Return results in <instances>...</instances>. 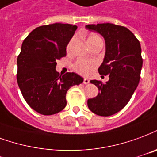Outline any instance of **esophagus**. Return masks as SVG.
Segmentation results:
<instances>
[{"label": "esophagus", "instance_id": "obj_1", "mask_svg": "<svg viewBox=\"0 0 157 157\" xmlns=\"http://www.w3.org/2000/svg\"><path fill=\"white\" fill-rule=\"evenodd\" d=\"M83 83H84V84H86V85L89 84V83H90V80H88L87 78H85L84 81H83Z\"/></svg>", "mask_w": 157, "mask_h": 157}]
</instances>
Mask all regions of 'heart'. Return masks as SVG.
<instances>
[{
	"label": "heart",
	"instance_id": "obj_1",
	"mask_svg": "<svg viewBox=\"0 0 157 157\" xmlns=\"http://www.w3.org/2000/svg\"><path fill=\"white\" fill-rule=\"evenodd\" d=\"M100 37L97 36V35L91 34L87 38V42H90L91 40H96V39H99ZM73 40L74 39H71V41L68 44L67 46V51H70L71 49V46L72 45ZM96 62L94 61H90V60H82V59H80L78 61H76L73 66V68L75 70V71L79 74H81L82 75H90L91 72L93 71V70L96 68Z\"/></svg>",
	"mask_w": 157,
	"mask_h": 157
}]
</instances>
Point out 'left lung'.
<instances>
[{"label":"left lung","instance_id":"1","mask_svg":"<svg viewBox=\"0 0 157 157\" xmlns=\"http://www.w3.org/2000/svg\"><path fill=\"white\" fill-rule=\"evenodd\" d=\"M104 37L105 54L98 71L109 75V81L91 80L99 90L98 95L88 99L90 111L101 117H109L122 110L137 87L142 67L141 48L139 40L125 26L111 23L87 25Z\"/></svg>","mask_w":157,"mask_h":157}]
</instances>
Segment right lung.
<instances>
[{"label": "right lung", "instance_id": "right-lung-1", "mask_svg": "<svg viewBox=\"0 0 157 157\" xmlns=\"http://www.w3.org/2000/svg\"><path fill=\"white\" fill-rule=\"evenodd\" d=\"M76 25L55 23L31 31L17 57V83L26 103L45 116L56 114L67 105L70 88L83 82L74 72L59 75L56 60L67 56V46Z\"/></svg>", "mask_w": 157, "mask_h": 157}]
</instances>
